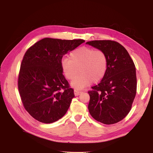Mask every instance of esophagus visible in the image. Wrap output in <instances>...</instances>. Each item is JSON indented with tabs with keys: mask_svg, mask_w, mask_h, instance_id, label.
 <instances>
[{
	"mask_svg": "<svg viewBox=\"0 0 153 153\" xmlns=\"http://www.w3.org/2000/svg\"><path fill=\"white\" fill-rule=\"evenodd\" d=\"M74 93H75V95L76 96L80 95L82 93V92L81 91H78L77 90H75V91H74Z\"/></svg>",
	"mask_w": 153,
	"mask_h": 153,
	"instance_id": "34e87169",
	"label": "esophagus"
}]
</instances>
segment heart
Wrapping results in <instances>:
<instances>
[{
  "mask_svg": "<svg viewBox=\"0 0 153 153\" xmlns=\"http://www.w3.org/2000/svg\"><path fill=\"white\" fill-rule=\"evenodd\" d=\"M108 68V57L102 50L82 47L69 53V59H64L61 69L66 79L71 80L78 71L80 75L71 82L76 90H81L92 82L97 83L103 79ZM79 70L78 71L77 69Z\"/></svg>",
  "mask_w": 153,
  "mask_h": 153,
  "instance_id": "obj_1",
  "label": "heart"
}]
</instances>
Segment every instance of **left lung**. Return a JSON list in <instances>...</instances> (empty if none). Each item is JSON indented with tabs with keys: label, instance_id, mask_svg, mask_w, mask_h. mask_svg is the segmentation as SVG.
<instances>
[{
	"label": "left lung",
	"instance_id": "1",
	"mask_svg": "<svg viewBox=\"0 0 153 153\" xmlns=\"http://www.w3.org/2000/svg\"><path fill=\"white\" fill-rule=\"evenodd\" d=\"M86 44L105 52L108 57L106 75L89 91L88 109L96 121L105 124L121 121L129 112L137 92L136 69L127 50L111 40H95Z\"/></svg>",
	"mask_w": 153,
	"mask_h": 153
}]
</instances>
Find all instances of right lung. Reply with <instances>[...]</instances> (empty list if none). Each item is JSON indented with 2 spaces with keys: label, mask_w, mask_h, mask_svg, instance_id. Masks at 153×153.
I'll return each mask as SVG.
<instances>
[{
  "label": "right lung",
  "mask_w": 153,
  "mask_h": 153,
  "mask_svg": "<svg viewBox=\"0 0 153 153\" xmlns=\"http://www.w3.org/2000/svg\"><path fill=\"white\" fill-rule=\"evenodd\" d=\"M84 42L46 38L27 50L20 66L18 90L24 108L38 121L52 123L67 112L75 94L62 74V59Z\"/></svg>",
  "instance_id": "1"
}]
</instances>
